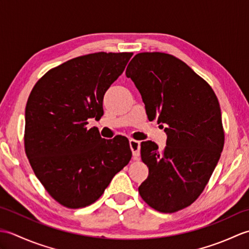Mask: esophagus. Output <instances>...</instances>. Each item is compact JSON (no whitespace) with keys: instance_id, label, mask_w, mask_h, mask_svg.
<instances>
[{"instance_id":"obj_1","label":"esophagus","mask_w":249,"mask_h":249,"mask_svg":"<svg viewBox=\"0 0 249 249\" xmlns=\"http://www.w3.org/2000/svg\"><path fill=\"white\" fill-rule=\"evenodd\" d=\"M129 146H130V149H131V152H133L134 160H139V156H140V142L138 140L130 139L129 140Z\"/></svg>"}]
</instances>
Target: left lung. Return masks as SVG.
Listing matches in <instances>:
<instances>
[{
	"label": "left lung",
	"mask_w": 249,
	"mask_h": 249,
	"mask_svg": "<svg viewBox=\"0 0 249 249\" xmlns=\"http://www.w3.org/2000/svg\"><path fill=\"white\" fill-rule=\"evenodd\" d=\"M147 116L165 126L166 147L141 143L149 177L138 190L151 208L174 213L192 204L212 176L224 149L218 99L210 84L178 57L142 52L126 68Z\"/></svg>",
	"instance_id": "left-lung-1"
}]
</instances>
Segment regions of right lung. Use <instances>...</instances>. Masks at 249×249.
I'll return each mask as SVG.
<instances>
[{"label": "right lung", "mask_w": 249, "mask_h": 249, "mask_svg": "<svg viewBox=\"0 0 249 249\" xmlns=\"http://www.w3.org/2000/svg\"><path fill=\"white\" fill-rule=\"evenodd\" d=\"M131 52L75 57L36 82L25 107L24 149L48 194L68 209L94 203L131 158L129 142L106 140L89 119L102 116L103 99Z\"/></svg>", "instance_id": "1"}]
</instances>
